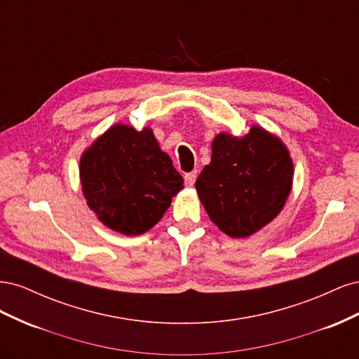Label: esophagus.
Returning <instances> with one entry per match:
<instances>
[{
	"label": "esophagus",
	"mask_w": 359,
	"mask_h": 359,
	"mask_svg": "<svg viewBox=\"0 0 359 359\" xmlns=\"http://www.w3.org/2000/svg\"><path fill=\"white\" fill-rule=\"evenodd\" d=\"M186 184L189 187H191L194 182H196V178H198V172L196 170H193V172H189V173H186Z\"/></svg>",
	"instance_id": "obj_1"
}]
</instances>
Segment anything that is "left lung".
<instances>
[{"mask_svg": "<svg viewBox=\"0 0 359 359\" xmlns=\"http://www.w3.org/2000/svg\"><path fill=\"white\" fill-rule=\"evenodd\" d=\"M212 156L196 181L198 196L212 223L232 238L262 229L283 210L293 181L289 149L276 135L253 126L236 137L219 133Z\"/></svg>", "mask_w": 359, "mask_h": 359, "instance_id": "left-lung-1", "label": "left lung"}]
</instances>
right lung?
Here are the masks:
<instances>
[{
  "label": "right lung",
  "mask_w": 359,
  "mask_h": 359,
  "mask_svg": "<svg viewBox=\"0 0 359 359\" xmlns=\"http://www.w3.org/2000/svg\"><path fill=\"white\" fill-rule=\"evenodd\" d=\"M82 193L106 227L127 236L156 226L184 180L160 149L153 130L115 124L83 151Z\"/></svg>",
  "instance_id": "add662e5"
}]
</instances>
